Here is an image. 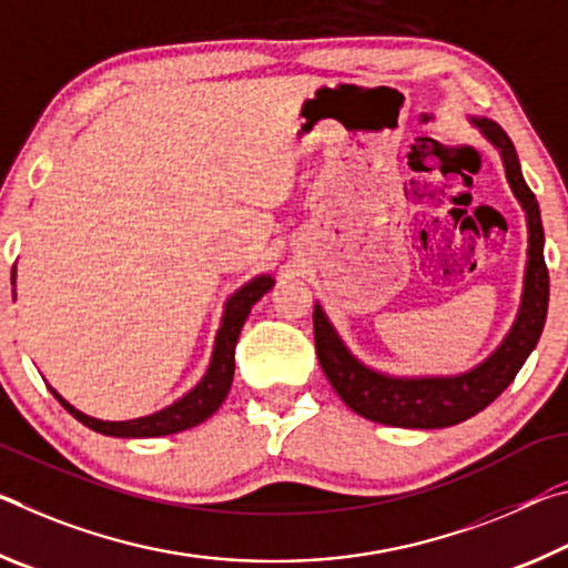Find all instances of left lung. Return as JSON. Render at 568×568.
Returning <instances> with one entry per match:
<instances>
[{"label": "left lung", "mask_w": 568, "mask_h": 568, "mask_svg": "<svg viewBox=\"0 0 568 568\" xmlns=\"http://www.w3.org/2000/svg\"><path fill=\"white\" fill-rule=\"evenodd\" d=\"M480 133L498 148L506 179L528 223V262L524 296L514 327L498 349L478 367L448 377H393L372 369L352 355L320 304H314V345L324 375L342 397V403L372 423L393 427H448L468 420L488 407L514 383L518 369L531 355L544 332L548 310V268L544 262V226L534 191L520 173L516 148L506 130L488 118H470Z\"/></svg>", "instance_id": "obj_1"}]
</instances>
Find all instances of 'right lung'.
I'll list each match as a JSON object with an SVG mask.
<instances>
[{"label": "right lung", "mask_w": 568, "mask_h": 568, "mask_svg": "<svg viewBox=\"0 0 568 568\" xmlns=\"http://www.w3.org/2000/svg\"><path fill=\"white\" fill-rule=\"evenodd\" d=\"M272 286H274V278L268 274H262L251 278L248 284L241 286V290L231 296L226 302V312H223L221 329L216 334V345H213V355H211V365L206 369V375H203L201 383L193 387L189 395L175 399L173 405L163 407V410L145 417H135V420L113 423V420H98V417H90L85 413L74 410L68 399H62L50 387L52 395L60 399L64 410L78 417L82 425H88L90 430L113 435V438H161V435L189 430V427L209 420V417L219 410L223 399H226L231 383H234V367H236L234 355H236V342H239L241 327H244L251 306L262 300Z\"/></svg>", "instance_id": "add662e5"}]
</instances>
